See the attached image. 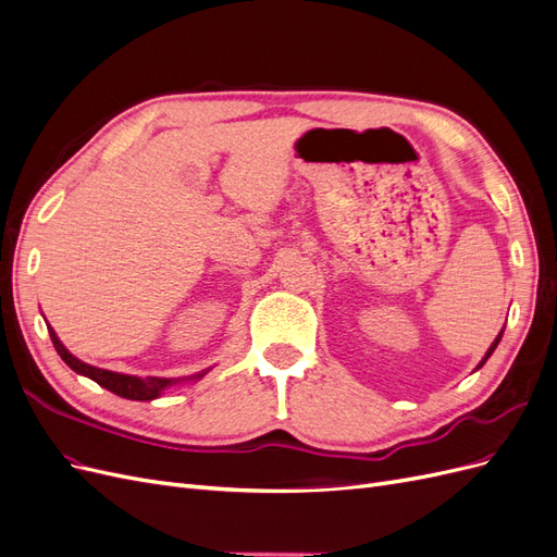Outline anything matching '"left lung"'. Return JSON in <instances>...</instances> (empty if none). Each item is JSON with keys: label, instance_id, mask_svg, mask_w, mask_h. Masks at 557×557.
I'll use <instances>...</instances> for the list:
<instances>
[{"label": "left lung", "instance_id": "left-lung-1", "mask_svg": "<svg viewBox=\"0 0 557 557\" xmlns=\"http://www.w3.org/2000/svg\"><path fill=\"white\" fill-rule=\"evenodd\" d=\"M502 334H504V327H502V332H499V334H497V336H495V342H493V344H491V348H487V350H485V356H483V360H481V362H479V367H476V369H481V367H483V364H485V360H487V358H491V356H493V352H495V348H497V344H499V339H502Z\"/></svg>", "mask_w": 557, "mask_h": 557}]
</instances>
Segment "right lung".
<instances>
[{
	"label": "right lung",
	"mask_w": 557,
	"mask_h": 557,
	"mask_svg": "<svg viewBox=\"0 0 557 557\" xmlns=\"http://www.w3.org/2000/svg\"><path fill=\"white\" fill-rule=\"evenodd\" d=\"M48 334H50V342H53V346L58 350V356L66 364H70L76 374L92 379L95 383L107 387V391H111L113 395L125 397V399L150 401V399L160 397L166 391V387H172L176 383H185V381H197V379H201V376L209 372V369H207V372L195 374V376H183V379H160V376L139 379V376H129V374H117V372H109V369H99V367L86 364V362H81L78 358H74L72 352L62 346V342L58 339V334H55L53 327H48Z\"/></svg>",
	"instance_id": "1"
}]
</instances>
